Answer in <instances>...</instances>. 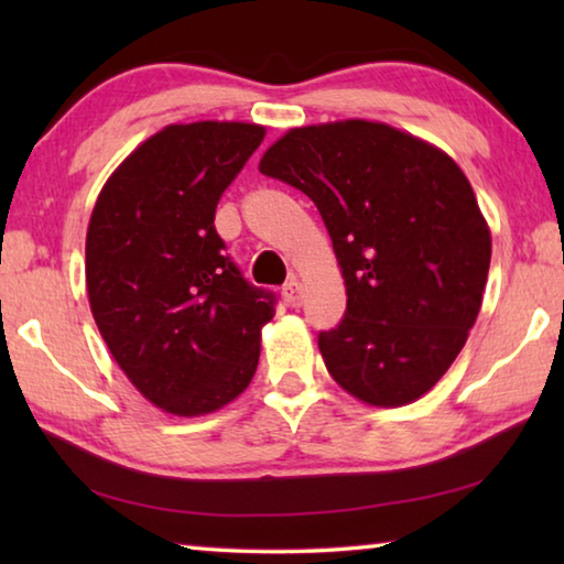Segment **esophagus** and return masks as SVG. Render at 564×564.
Returning a JSON list of instances; mask_svg holds the SVG:
<instances>
[{
  "label": "esophagus",
  "mask_w": 564,
  "mask_h": 564,
  "mask_svg": "<svg viewBox=\"0 0 564 564\" xmlns=\"http://www.w3.org/2000/svg\"><path fill=\"white\" fill-rule=\"evenodd\" d=\"M283 299L285 303L291 305V308H299L305 299V291H303V283L299 279H291L289 283L283 285Z\"/></svg>",
  "instance_id": "obj_1"
}]
</instances>
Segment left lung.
<instances>
[{"label": "left lung", "instance_id": "left-lung-1", "mask_svg": "<svg viewBox=\"0 0 564 564\" xmlns=\"http://www.w3.org/2000/svg\"><path fill=\"white\" fill-rule=\"evenodd\" d=\"M261 174L318 206L346 283V316L318 336L333 380L373 408L423 398L463 350L492 238L463 169L380 121L295 127Z\"/></svg>", "mask_w": 564, "mask_h": 564}]
</instances>
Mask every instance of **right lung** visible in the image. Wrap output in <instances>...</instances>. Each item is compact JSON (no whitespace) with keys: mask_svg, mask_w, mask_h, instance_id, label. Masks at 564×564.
Segmentation results:
<instances>
[{"mask_svg":"<svg viewBox=\"0 0 564 564\" xmlns=\"http://www.w3.org/2000/svg\"><path fill=\"white\" fill-rule=\"evenodd\" d=\"M263 137L246 121L169 123L113 169L94 204L91 316L123 376L169 415L216 413L259 366L273 295L224 256L214 216Z\"/></svg>","mask_w":564,"mask_h":564,"instance_id":"add662e5","label":"right lung"}]
</instances>
